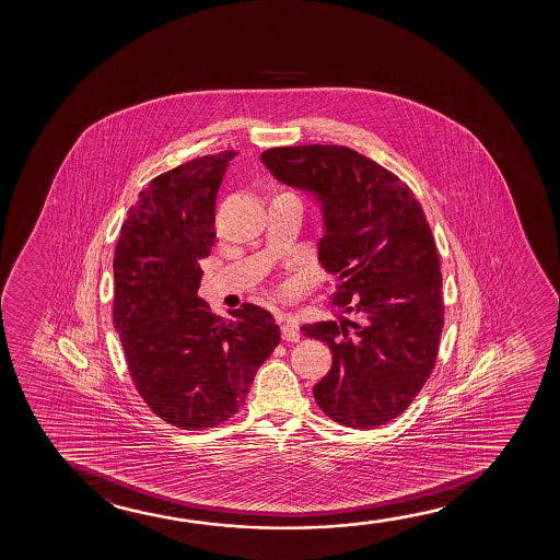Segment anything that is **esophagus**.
Returning <instances> with one entry per match:
<instances>
[{
    "instance_id": "obj_1",
    "label": "esophagus",
    "mask_w": 560,
    "mask_h": 560,
    "mask_svg": "<svg viewBox=\"0 0 560 560\" xmlns=\"http://www.w3.org/2000/svg\"><path fill=\"white\" fill-rule=\"evenodd\" d=\"M281 335H283V340L296 342L300 338L299 323L291 319V317H284L283 325H281Z\"/></svg>"
}]
</instances>
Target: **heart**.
Instances as JSON below:
<instances>
[{
    "mask_svg": "<svg viewBox=\"0 0 560 560\" xmlns=\"http://www.w3.org/2000/svg\"><path fill=\"white\" fill-rule=\"evenodd\" d=\"M281 195H289V192H281ZM276 197H279V195H276Z\"/></svg>",
    "mask_w": 560,
    "mask_h": 560,
    "instance_id": "obj_1",
    "label": "heart"
}]
</instances>
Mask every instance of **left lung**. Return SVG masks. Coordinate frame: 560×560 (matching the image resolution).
<instances>
[{"instance_id": "obj_1", "label": "left lung", "mask_w": 560, "mask_h": 560, "mask_svg": "<svg viewBox=\"0 0 560 560\" xmlns=\"http://www.w3.org/2000/svg\"><path fill=\"white\" fill-rule=\"evenodd\" d=\"M260 159L281 184L322 202L317 250L337 279L330 304L340 315L302 327L332 352L315 401L350 429L390 422L427 383L444 327L440 258L421 205L348 147H276Z\"/></svg>"}]
</instances>
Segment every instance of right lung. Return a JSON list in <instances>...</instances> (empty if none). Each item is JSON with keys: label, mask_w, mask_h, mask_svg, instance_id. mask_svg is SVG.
<instances>
[{"label": "right lung", "mask_w": 560, "mask_h": 560, "mask_svg": "<svg viewBox=\"0 0 560 560\" xmlns=\"http://www.w3.org/2000/svg\"><path fill=\"white\" fill-rule=\"evenodd\" d=\"M235 156L207 154L154 177L116 243L113 319L131 381L156 417L182 430L237 413L281 340L268 310L243 304L223 322L197 294L215 241V195Z\"/></svg>", "instance_id": "1"}]
</instances>
